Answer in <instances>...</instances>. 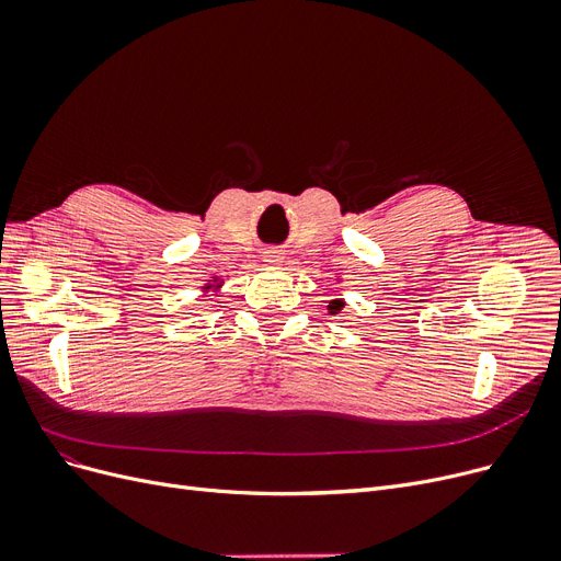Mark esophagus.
I'll use <instances>...</instances> for the list:
<instances>
[{
	"label": "esophagus",
	"instance_id": "1",
	"mask_svg": "<svg viewBox=\"0 0 561 561\" xmlns=\"http://www.w3.org/2000/svg\"><path fill=\"white\" fill-rule=\"evenodd\" d=\"M282 259V254L277 252V250H267V252H263V261H267V263H277Z\"/></svg>",
	"mask_w": 561,
	"mask_h": 561
}]
</instances>
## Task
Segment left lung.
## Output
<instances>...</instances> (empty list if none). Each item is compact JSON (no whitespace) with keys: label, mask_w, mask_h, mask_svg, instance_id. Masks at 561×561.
Returning a JSON list of instances; mask_svg holds the SVG:
<instances>
[{"label":"left lung","mask_w":561,"mask_h":561,"mask_svg":"<svg viewBox=\"0 0 561 561\" xmlns=\"http://www.w3.org/2000/svg\"><path fill=\"white\" fill-rule=\"evenodd\" d=\"M341 307H344V302H341V300H332V302L328 305L330 313H336V311H341Z\"/></svg>","instance_id":"8db88e82"}]
</instances>
